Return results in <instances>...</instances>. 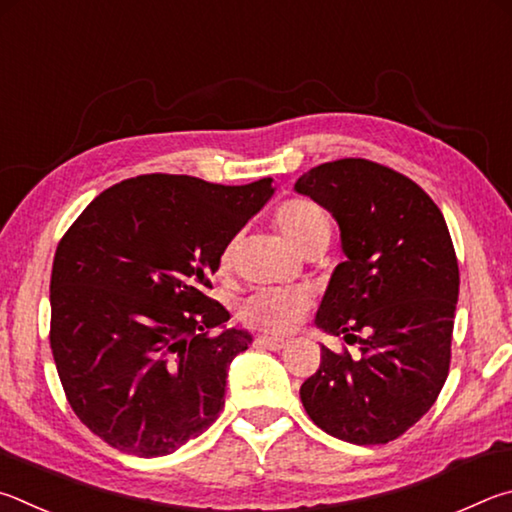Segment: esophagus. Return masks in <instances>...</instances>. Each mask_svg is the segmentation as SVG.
<instances>
[{
	"label": "esophagus",
	"instance_id": "esophagus-1",
	"mask_svg": "<svg viewBox=\"0 0 512 512\" xmlns=\"http://www.w3.org/2000/svg\"><path fill=\"white\" fill-rule=\"evenodd\" d=\"M258 346L263 348H270V351H281V348H285V344H288V339L283 337H272V335H261L256 339Z\"/></svg>",
	"mask_w": 512,
	"mask_h": 512
}]
</instances>
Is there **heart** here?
Masks as SVG:
<instances>
[{
  "label": "heart",
  "instance_id": "obj_1",
  "mask_svg": "<svg viewBox=\"0 0 512 512\" xmlns=\"http://www.w3.org/2000/svg\"><path fill=\"white\" fill-rule=\"evenodd\" d=\"M276 227L301 254L315 245H326L330 238V220L317 202L297 200L285 202L276 211ZM236 240L227 242L220 254V267L229 270L233 263ZM310 308V294L297 288H258L240 303L238 317L251 328L267 333H288L306 317Z\"/></svg>",
  "mask_w": 512,
  "mask_h": 512
}]
</instances>
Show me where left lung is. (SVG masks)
Masks as SVG:
<instances>
[{
    "label": "left lung",
    "mask_w": 512,
    "mask_h": 512,
    "mask_svg": "<svg viewBox=\"0 0 512 512\" xmlns=\"http://www.w3.org/2000/svg\"><path fill=\"white\" fill-rule=\"evenodd\" d=\"M294 191L333 215L346 256L315 324L362 353L353 360L321 346L301 402L339 441L384 445L427 414L450 371L459 301L450 231L423 188L366 159L310 168Z\"/></svg>",
    "instance_id": "8db88e82"
}]
</instances>
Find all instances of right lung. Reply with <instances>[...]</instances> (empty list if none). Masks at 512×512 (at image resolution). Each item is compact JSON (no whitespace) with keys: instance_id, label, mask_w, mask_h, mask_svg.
<instances>
[{"instance_id":"1","label":"right lung","mask_w":512,"mask_h":512,"mask_svg":"<svg viewBox=\"0 0 512 512\" xmlns=\"http://www.w3.org/2000/svg\"><path fill=\"white\" fill-rule=\"evenodd\" d=\"M274 195L141 175L103 191L62 236L51 272V353L80 423L143 459L179 450L224 407L251 333L206 297L227 242ZM218 327L221 333H208Z\"/></svg>"}]
</instances>
